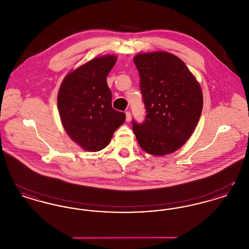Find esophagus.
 Segmentation results:
<instances>
[{"label": "esophagus", "mask_w": 249, "mask_h": 249, "mask_svg": "<svg viewBox=\"0 0 249 249\" xmlns=\"http://www.w3.org/2000/svg\"><path fill=\"white\" fill-rule=\"evenodd\" d=\"M130 119H131L130 112V111H127V112H126V121H127V122H130Z\"/></svg>", "instance_id": "34e87169"}]
</instances>
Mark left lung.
<instances>
[{"label": "left lung", "mask_w": 249, "mask_h": 249, "mask_svg": "<svg viewBox=\"0 0 249 249\" xmlns=\"http://www.w3.org/2000/svg\"><path fill=\"white\" fill-rule=\"evenodd\" d=\"M133 61L139 71L144 121L132 120V130L148 154L164 156L189 140L201 117V86L177 56L157 51L137 54Z\"/></svg>", "instance_id": "1"}]
</instances>
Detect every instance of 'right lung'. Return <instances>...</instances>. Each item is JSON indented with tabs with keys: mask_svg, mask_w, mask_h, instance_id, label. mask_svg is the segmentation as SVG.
Instances as JSON below:
<instances>
[{
	"mask_svg": "<svg viewBox=\"0 0 249 249\" xmlns=\"http://www.w3.org/2000/svg\"><path fill=\"white\" fill-rule=\"evenodd\" d=\"M117 61L114 55L94 58L63 79L58 93L62 126L74 142L87 151L104 149L126 115L112 107L107 77Z\"/></svg>",
	"mask_w": 249,
	"mask_h": 249,
	"instance_id": "1",
	"label": "right lung"
}]
</instances>
